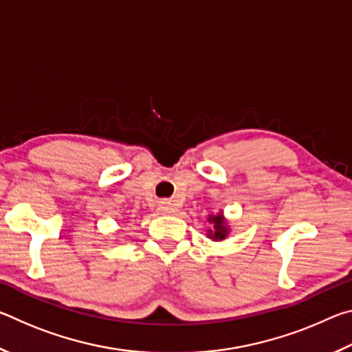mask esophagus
Returning a JSON list of instances; mask_svg holds the SVG:
<instances>
[{"mask_svg": "<svg viewBox=\"0 0 352 352\" xmlns=\"http://www.w3.org/2000/svg\"><path fill=\"white\" fill-rule=\"evenodd\" d=\"M158 211L163 212V214H170L172 211H174V208H172L169 204H162L158 206Z\"/></svg>", "mask_w": 352, "mask_h": 352, "instance_id": "34e87169", "label": "esophagus"}]
</instances>
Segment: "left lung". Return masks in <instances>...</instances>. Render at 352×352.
Segmentation results:
<instances>
[{
    "label": "left lung",
    "instance_id": "obj_1",
    "mask_svg": "<svg viewBox=\"0 0 352 352\" xmlns=\"http://www.w3.org/2000/svg\"><path fill=\"white\" fill-rule=\"evenodd\" d=\"M210 222L214 223V234H210L211 239H216V241L225 239L226 233H228V228H226V225L223 222L222 214H217V216H211ZM210 233H212V231H210Z\"/></svg>",
    "mask_w": 352,
    "mask_h": 352
}]
</instances>
